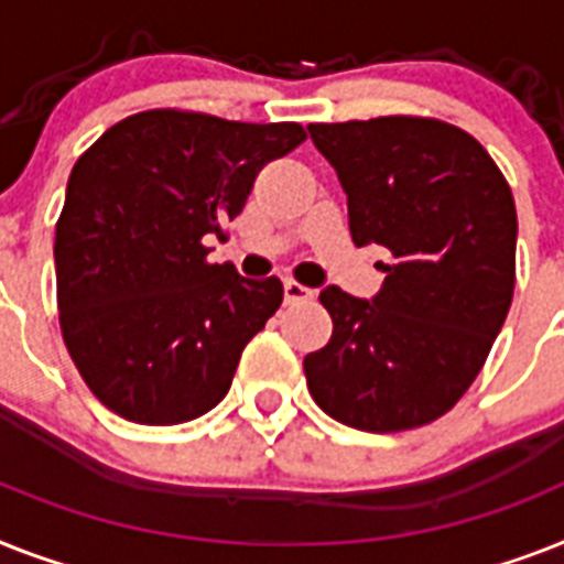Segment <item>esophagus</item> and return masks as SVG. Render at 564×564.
Here are the masks:
<instances>
[{"instance_id":"obj_1","label":"esophagus","mask_w":564,"mask_h":564,"mask_svg":"<svg viewBox=\"0 0 564 564\" xmlns=\"http://www.w3.org/2000/svg\"><path fill=\"white\" fill-rule=\"evenodd\" d=\"M283 295H286V304H304L313 297V290L297 281H283Z\"/></svg>"}]
</instances>
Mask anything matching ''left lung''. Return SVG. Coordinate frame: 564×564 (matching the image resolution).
<instances>
[{"mask_svg":"<svg viewBox=\"0 0 564 564\" xmlns=\"http://www.w3.org/2000/svg\"><path fill=\"white\" fill-rule=\"evenodd\" d=\"M347 194L356 246L388 249L377 295L322 290L327 347L304 359L313 400L361 432L437 420L473 386L516 286V203L469 132L434 118L310 123Z\"/></svg>","mask_w":564,"mask_h":564,"instance_id":"obj_1","label":"left lung"}]
</instances>
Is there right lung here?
<instances>
[{
    "instance_id": "obj_1",
    "label": "right lung",
    "mask_w": 564,
    "mask_h": 564,
    "mask_svg": "<svg viewBox=\"0 0 564 564\" xmlns=\"http://www.w3.org/2000/svg\"><path fill=\"white\" fill-rule=\"evenodd\" d=\"M304 139L301 123L150 109L77 159L54 240L59 329L109 411L176 425L226 397L283 286L208 263L203 240L240 214L263 164Z\"/></svg>"
}]
</instances>
